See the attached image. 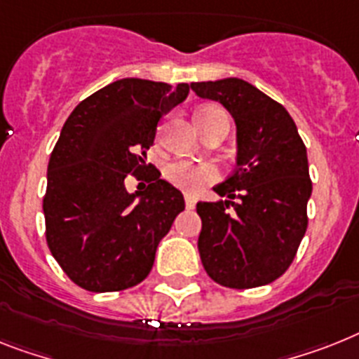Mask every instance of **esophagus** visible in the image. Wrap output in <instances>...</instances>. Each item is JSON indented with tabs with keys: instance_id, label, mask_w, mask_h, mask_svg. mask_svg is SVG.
<instances>
[{
	"instance_id": "esophagus-1",
	"label": "esophagus",
	"mask_w": 359,
	"mask_h": 359,
	"mask_svg": "<svg viewBox=\"0 0 359 359\" xmlns=\"http://www.w3.org/2000/svg\"><path fill=\"white\" fill-rule=\"evenodd\" d=\"M185 205H187V209H192V207L196 205V200H194L191 194H185Z\"/></svg>"
}]
</instances>
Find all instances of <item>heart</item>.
I'll list each match as a JSON object with an SVG mask.
<instances>
[{"label": "heart", "instance_id": "1", "mask_svg": "<svg viewBox=\"0 0 359 359\" xmlns=\"http://www.w3.org/2000/svg\"><path fill=\"white\" fill-rule=\"evenodd\" d=\"M218 114H224V111L218 108H203L198 114V117L201 119V117H211V115ZM215 174L216 170L212 165L200 161H176L167 168L168 182L183 189V191H196L198 187L212 180Z\"/></svg>", "mask_w": 359, "mask_h": 359}]
</instances>
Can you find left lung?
I'll use <instances>...</instances> for the list:
<instances>
[{"mask_svg":"<svg viewBox=\"0 0 359 359\" xmlns=\"http://www.w3.org/2000/svg\"><path fill=\"white\" fill-rule=\"evenodd\" d=\"M191 90L220 102L236 126V168L212 187L220 200L196 205L201 264L227 288L273 283L306 233L312 196L306 147L286 108L245 80L191 82Z\"/></svg>","mask_w":359,"mask_h":359,"instance_id":"1","label":"left lung"}]
</instances>
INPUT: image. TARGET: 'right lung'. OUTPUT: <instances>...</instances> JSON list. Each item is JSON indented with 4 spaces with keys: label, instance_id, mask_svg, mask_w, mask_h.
<instances>
[{
    "label": "right lung",
    "instance_id": "right-lung-1",
    "mask_svg": "<svg viewBox=\"0 0 359 359\" xmlns=\"http://www.w3.org/2000/svg\"><path fill=\"white\" fill-rule=\"evenodd\" d=\"M189 90V84L121 79L67 117L47 167L43 216L53 257L80 288L121 292L150 273L185 200L156 167L144 191L128 192L124 180L143 170L159 121Z\"/></svg>",
    "mask_w": 359,
    "mask_h": 359
}]
</instances>
